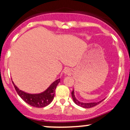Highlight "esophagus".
Returning a JSON list of instances; mask_svg holds the SVG:
<instances>
[{
    "label": "esophagus",
    "mask_w": 130,
    "mask_h": 130,
    "mask_svg": "<svg viewBox=\"0 0 130 130\" xmlns=\"http://www.w3.org/2000/svg\"><path fill=\"white\" fill-rule=\"evenodd\" d=\"M67 72H68L67 70H65V73H67Z\"/></svg>",
    "instance_id": "34e87169"
}]
</instances>
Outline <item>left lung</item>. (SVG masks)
I'll return each instance as SVG.
<instances>
[{
  "label": "left lung",
  "mask_w": 130,
  "mask_h": 130,
  "mask_svg": "<svg viewBox=\"0 0 130 130\" xmlns=\"http://www.w3.org/2000/svg\"><path fill=\"white\" fill-rule=\"evenodd\" d=\"M72 99L73 101H74V103H75L77 105L80 106V107H84V108H90V107H94L95 106L98 105V104L101 103V101H99V102H97V103H82V102H80L77 100V99L75 98L74 95V90H72Z\"/></svg>",
  "instance_id": "obj_1"
}]
</instances>
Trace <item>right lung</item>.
I'll use <instances>...</instances> for the list:
<instances>
[{"label":"right lung","mask_w":130,"mask_h":130,"mask_svg":"<svg viewBox=\"0 0 130 130\" xmlns=\"http://www.w3.org/2000/svg\"><path fill=\"white\" fill-rule=\"evenodd\" d=\"M60 82V78H59V79L53 82L45 91L41 93V94H31L24 92L19 90L13 83V82L12 83L18 95L26 103L33 106V107H43L48 106V104L52 103L53 98H54L56 87Z\"/></svg>","instance_id":"right-lung-1"}]
</instances>
